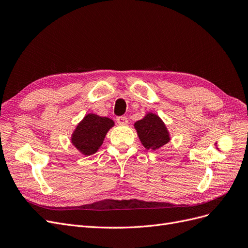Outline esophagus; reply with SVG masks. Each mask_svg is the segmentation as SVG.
<instances>
[{
    "label": "esophagus",
    "instance_id": "1",
    "mask_svg": "<svg viewBox=\"0 0 248 248\" xmlns=\"http://www.w3.org/2000/svg\"><path fill=\"white\" fill-rule=\"evenodd\" d=\"M117 123L120 124V125H125V124L128 123V120H127V118L124 117V116L118 117V118H117Z\"/></svg>",
    "mask_w": 248,
    "mask_h": 248
}]
</instances>
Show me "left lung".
Segmentation results:
<instances>
[{
  "instance_id": "8db88e82",
  "label": "left lung",
  "mask_w": 248,
  "mask_h": 248,
  "mask_svg": "<svg viewBox=\"0 0 248 248\" xmlns=\"http://www.w3.org/2000/svg\"><path fill=\"white\" fill-rule=\"evenodd\" d=\"M140 140L147 150H157L170 140V132L162 120L153 112H148L134 123Z\"/></svg>"
}]
</instances>
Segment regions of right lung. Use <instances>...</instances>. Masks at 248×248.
Masks as SVG:
<instances>
[{
	"mask_svg": "<svg viewBox=\"0 0 248 248\" xmlns=\"http://www.w3.org/2000/svg\"><path fill=\"white\" fill-rule=\"evenodd\" d=\"M114 121L107 117L88 114L81 120L71 136V142L84 155H92L98 151Z\"/></svg>",
	"mask_w": 248,
	"mask_h": 248,
	"instance_id": "right-lung-1",
	"label": "right lung"
}]
</instances>
